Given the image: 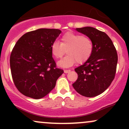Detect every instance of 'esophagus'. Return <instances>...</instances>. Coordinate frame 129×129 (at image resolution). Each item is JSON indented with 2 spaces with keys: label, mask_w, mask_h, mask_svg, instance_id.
<instances>
[{
  "label": "esophagus",
  "mask_w": 129,
  "mask_h": 129,
  "mask_svg": "<svg viewBox=\"0 0 129 129\" xmlns=\"http://www.w3.org/2000/svg\"><path fill=\"white\" fill-rule=\"evenodd\" d=\"M70 72H71L70 70H64V73H65L69 74V73H70Z\"/></svg>",
  "instance_id": "1"
}]
</instances>
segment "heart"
Returning a JSON list of instances; mask_svg holds the SVG:
<instances>
[{"instance_id":"1","label":"heart","mask_w":129,"mask_h":129,"mask_svg":"<svg viewBox=\"0 0 129 129\" xmlns=\"http://www.w3.org/2000/svg\"><path fill=\"white\" fill-rule=\"evenodd\" d=\"M69 56H71V55H70V54H69Z\"/></svg>"}]
</instances>
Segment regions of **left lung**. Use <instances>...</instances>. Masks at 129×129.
Segmentation results:
<instances>
[{
  "label": "left lung",
  "instance_id": "obj_1",
  "mask_svg": "<svg viewBox=\"0 0 129 129\" xmlns=\"http://www.w3.org/2000/svg\"><path fill=\"white\" fill-rule=\"evenodd\" d=\"M60 33L58 29H38L26 33L16 42L10 55V68L14 85L23 95L42 98L63 73L52 57V46Z\"/></svg>",
  "mask_w": 129,
  "mask_h": 129
}]
</instances>
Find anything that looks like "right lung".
I'll use <instances>...</instances> for the list:
<instances>
[{"instance_id": "right-lung-1", "label": "right lung", "mask_w": 129, "mask_h": 129, "mask_svg": "<svg viewBox=\"0 0 129 129\" xmlns=\"http://www.w3.org/2000/svg\"><path fill=\"white\" fill-rule=\"evenodd\" d=\"M92 42L91 55L82 66L75 69L78 79L73 84L75 90L86 97L103 93L115 78L118 54L110 38L105 33L90 26L76 28Z\"/></svg>"}]
</instances>
